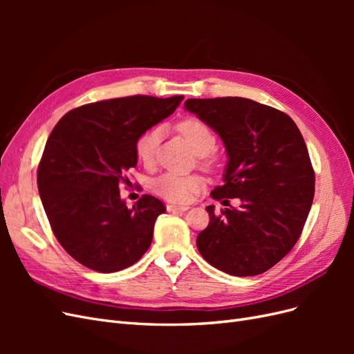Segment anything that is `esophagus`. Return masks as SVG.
<instances>
[{
    "label": "esophagus",
    "mask_w": 354,
    "mask_h": 354,
    "mask_svg": "<svg viewBox=\"0 0 354 354\" xmlns=\"http://www.w3.org/2000/svg\"><path fill=\"white\" fill-rule=\"evenodd\" d=\"M187 205H167L168 212H180V211H187Z\"/></svg>",
    "instance_id": "esophagus-1"
}]
</instances>
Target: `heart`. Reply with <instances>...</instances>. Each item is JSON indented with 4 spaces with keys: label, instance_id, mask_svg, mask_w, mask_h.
<instances>
[{
    "label": "heart",
    "instance_id": "heart-1",
    "mask_svg": "<svg viewBox=\"0 0 354 354\" xmlns=\"http://www.w3.org/2000/svg\"><path fill=\"white\" fill-rule=\"evenodd\" d=\"M177 128L180 134L186 138V142L199 156L209 155L216 149V137H214L212 131L202 121L190 118V120L181 121ZM158 142V128H151L137 140L136 152L143 164H152ZM202 185L203 180L199 176H178L174 173H165L153 180L152 189L156 195L169 202L185 203L192 198V195L196 194Z\"/></svg>",
    "mask_w": 354,
    "mask_h": 354
}]
</instances>
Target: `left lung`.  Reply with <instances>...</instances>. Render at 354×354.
<instances>
[{"label": "left lung", "instance_id": "left-lung-1", "mask_svg": "<svg viewBox=\"0 0 354 354\" xmlns=\"http://www.w3.org/2000/svg\"><path fill=\"white\" fill-rule=\"evenodd\" d=\"M195 113L224 143V185L217 201L239 198L198 234L201 255L232 276H255L279 263L303 232L315 196V171L295 122L286 113L243 97L189 99ZM227 202V201H223Z\"/></svg>", "mask_w": 354, "mask_h": 354}]
</instances>
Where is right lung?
Listing matches in <instances>:
<instances>
[{
    "mask_svg": "<svg viewBox=\"0 0 354 354\" xmlns=\"http://www.w3.org/2000/svg\"><path fill=\"white\" fill-rule=\"evenodd\" d=\"M185 97L152 95L102 100L68 112L53 128L38 167V192L53 233L72 259L100 273L142 259L165 211L143 195L133 208L121 199L137 165L136 143Z\"/></svg>",
    "mask_w": 354,
    "mask_h": 354,
    "instance_id": "add662e5",
    "label": "right lung"
}]
</instances>
